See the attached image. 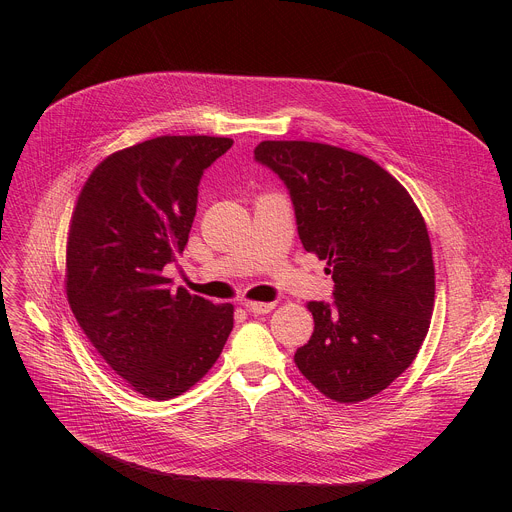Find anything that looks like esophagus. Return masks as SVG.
Masks as SVG:
<instances>
[{"instance_id": "obj_1", "label": "esophagus", "mask_w": 512, "mask_h": 512, "mask_svg": "<svg viewBox=\"0 0 512 512\" xmlns=\"http://www.w3.org/2000/svg\"><path fill=\"white\" fill-rule=\"evenodd\" d=\"M242 307H245L249 313L253 315H263V313H270L276 305L274 303H255V301H245L242 303Z\"/></svg>"}]
</instances>
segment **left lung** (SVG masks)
I'll return each instance as SVG.
<instances>
[{"mask_svg":"<svg viewBox=\"0 0 512 512\" xmlns=\"http://www.w3.org/2000/svg\"><path fill=\"white\" fill-rule=\"evenodd\" d=\"M255 159L286 184L305 251L326 259L332 303L294 363L336 402L386 390L417 357L434 311L429 234L407 188L373 159L309 141H263Z\"/></svg>","mask_w":512,"mask_h":512,"instance_id":"obj_1","label":"left lung"}]
</instances>
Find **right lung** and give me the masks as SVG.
Here are the masks:
<instances>
[{"mask_svg":"<svg viewBox=\"0 0 512 512\" xmlns=\"http://www.w3.org/2000/svg\"><path fill=\"white\" fill-rule=\"evenodd\" d=\"M226 137H157L105 157L78 195L66 249L70 309L134 392L168 400L218 361L230 303L172 290L164 267L184 251L203 172Z\"/></svg>","mask_w":512,"mask_h":512,"instance_id":"1","label":"right lung"}]
</instances>
